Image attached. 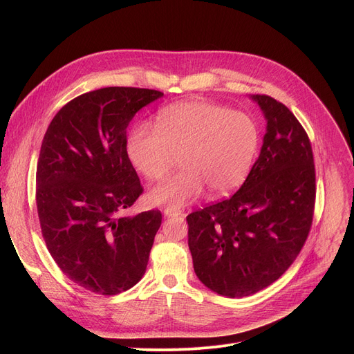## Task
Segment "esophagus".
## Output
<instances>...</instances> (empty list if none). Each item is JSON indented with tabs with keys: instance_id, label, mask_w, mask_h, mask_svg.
I'll list each match as a JSON object with an SVG mask.
<instances>
[{
	"instance_id": "34e87169",
	"label": "esophagus",
	"mask_w": 354,
	"mask_h": 354,
	"mask_svg": "<svg viewBox=\"0 0 354 354\" xmlns=\"http://www.w3.org/2000/svg\"><path fill=\"white\" fill-rule=\"evenodd\" d=\"M163 212H165V216H179V215H182V209L172 208V207L165 208Z\"/></svg>"
}]
</instances>
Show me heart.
Listing matches in <instances>:
<instances>
[{
	"label": "heart",
	"instance_id": "obj_1",
	"mask_svg": "<svg viewBox=\"0 0 354 354\" xmlns=\"http://www.w3.org/2000/svg\"><path fill=\"white\" fill-rule=\"evenodd\" d=\"M259 145L257 122L243 111L207 100H189L159 111L156 126L138 123L126 138L127 158L145 178L162 180L176 155L183 169L149 194L156 205L179 208L203 188L224 196L243 183Z\"/></svg>",
	"mask_w": 354,
	"mask_h": 354
}]
</instances>
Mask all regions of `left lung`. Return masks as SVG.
Returning <instances> with one entry per match:
<instances>
[{
    "mask_svg": "<svg viewBox=\"0 0 354 354\" xmlns=\"http://www.w3.org/2000/svg\"><path fill=\"white\" fill-rule=\"evenodd\" d=\"M267 119L261 152L232 196L187 216L194 270L212 291L255 294L295 261L311 230L315 166L308 135L292 111L254 95Z\"/></svg>",
    "mask_w": 354,
    "mask_h": 354,
    "instance_id": "8db88e82",
    "label": "left lung"
}]
</instances>
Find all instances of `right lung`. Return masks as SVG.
Instances as JSON below:
<instances>
[{
    "label": "right lung",
    "mask_w": 354,
    "mask_h": 354,
    "mask_svg": "<svg viewBox=\"0 0 354 354\" xmlns=\"http://www.w3.org/2000/svg\"><path fill=\"white\" fill-rule=\"evenodd\" d=\"M163 96L103 87L64 104L48 124L35 174V202L48 252L73 283L116 295L143 277L159 209L123 216L143 194L126 153L136 111Z\"/></svg>",
    "instance_id": "obj_1"
}]
</instances>
